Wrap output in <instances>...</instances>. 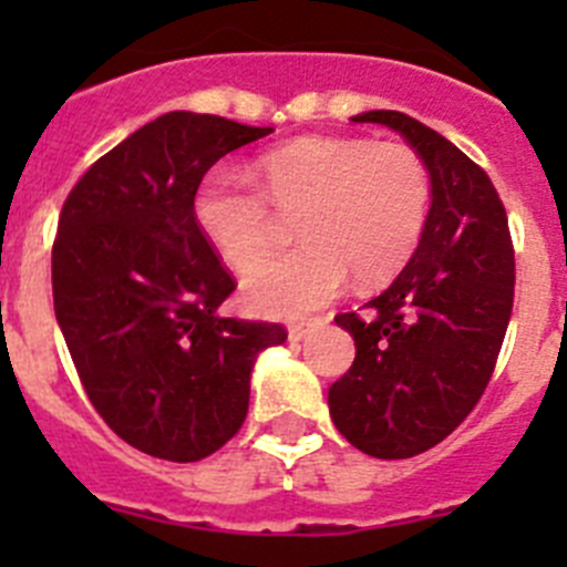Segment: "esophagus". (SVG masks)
I'll list each match as a JSON object with an SVG mask.
<instances>
[{"mask_svg":"<svg viewBox=\"0 0 567 567\" xmlns=\"http://www.w3.org/2000/svg\"><path fill=\"white\" fill-rule=\"evenodd\" d=\"M315 327H318V320H298L289 327V340H303Z\"/></svg>","mask_w":567,"mask_h":567,"instance_id":"1","label":"esophagus"}]
</instances>
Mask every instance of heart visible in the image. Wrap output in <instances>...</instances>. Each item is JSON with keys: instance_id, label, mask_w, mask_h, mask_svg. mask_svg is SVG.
<instances>
[{"instance_id": "1", "label": "heart", "mask_w": 567, "mask_h": 567, "mask_svg": "<svg viewBox=\"0 0 567 567\" xmlns=\"http://www.w3.org/2000/svg\"><path fill=\"white\" fill-rule=\"evenodd\" d=\"M252 175L260 194L238 169H209L193 195V218L227 267L248 269L277 231L268 205L299 215L305 244L244 278V300L260 315L312 312L349 272L360 287L383 284L423 235L432 184L420 155L403 144L309 135L258 155Z\"/></svg>"}]
</instances>
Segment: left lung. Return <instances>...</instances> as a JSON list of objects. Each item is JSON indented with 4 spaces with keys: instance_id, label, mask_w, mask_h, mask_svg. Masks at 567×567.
<instances>
[{
    "instance_id": "obj_1",
    "label": "left lung",
    "mask_w": 567,
    "mask_h": 567,
    "mask_svg": "<svg viewBox=\"0 0 567 567\" xmlns=\"http://www.w3.org/2000/svg\"><path fill=\"white\" fill-rule=\"evenodd\" d=\"M352 122L403 135L432 182V207L403 272L363 303V315L334 318L358 349L329 389L334 429L369 457L405 460L449 437L483 398L514 307V247L485 169L437 130L398 110Z\"/></svg>"
}]
</instances>
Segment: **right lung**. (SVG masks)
I'll list each match as a JSON object with an SVG mask.
<instances>
[{
	"mask_svg": "<svg viewBox=\"0 0 567 567\" xmlns=\"http://www.w3.org/2000/svg\"><path fill=\"white\" fill-rule=\"evenodd\" d=\"M272 127L173 110L70 189L53 244V309L90 403L124 443L195 463L235 437L255 360L280 323L224 318L235 289L198 233L204 173Z\"/></svg>",
	"mask_w": 567,
	"mask_h": 567,
	"instance_id": "1",
	"label": "right lung"
}]
</instances>
